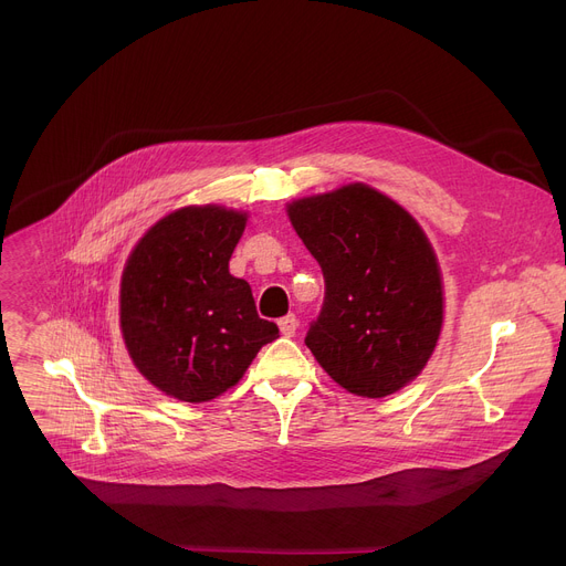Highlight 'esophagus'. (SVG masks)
<instances>
[{"label": "esophagus", "instance_id": "34e87169", "mask_svg": "<svg viewBox=\"0 0 566 566\" xmlns=\"http://www.w3.org/2000/svg\"><path fill=\"white\" fill-rule=\"evenodd\" d=\"M277 325H280V332H282L284 336H293L295 329H297V318H295V314H289V316L280 318Z\"/></svg>", "mask_w": 566, "mask_h": 566}]
</instances>
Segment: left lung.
<instances>
[{
    "label": "left lung",
    "mask_w": 566,
    "mask_h": 566,
    "mask_svg": "<svg viewBox=\"0 0 566 566\" xmlns=\"http://www.w3.org/2000/svg\"><path fill=\"white\" fill-rule=\"evenodd\" d=\"M286 212L325 277L304 338L323 370L373 399L413 381L442 329L440 266L418 221L361 182L293 200Z\"/></svg>",
    "instance_id": "8db88e82"
}]
</instances>
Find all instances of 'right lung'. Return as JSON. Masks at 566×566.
Here are the masks:
<instances>
[{"label":"right lung","mask_w":566,"mask_h":566,"mask_svg":"<svg viewBox=\"0 0 566 566\" xmlns=\"http://www.w3.org/2000/svg\"><path fill=\"white\" fill-rule=\"evenodd\" d=\"M245 214L202 205L153 226L130 252L119 295L122 334L135 368L180 401L232 388L280 336L260 318L245 280L230 275Z\"/></svg>","instance_id":"obj_1"}]
</instances>
